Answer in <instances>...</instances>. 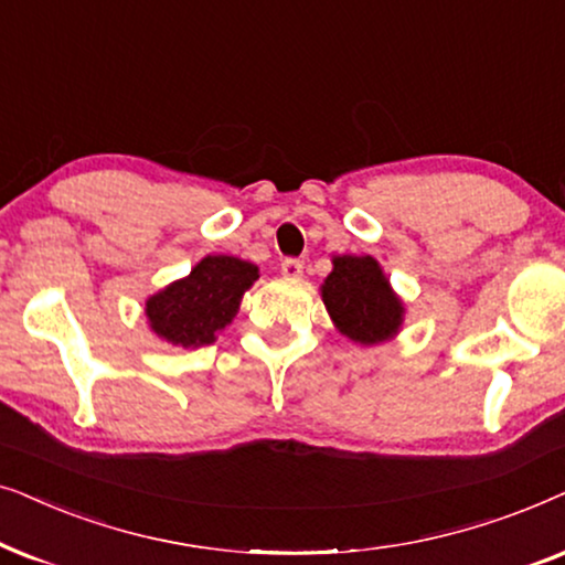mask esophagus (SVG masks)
<instances>
[{"instance_id": "obj_1", "label": "esophagus", "mask_w": 565, "mask_h": 565, "mask_svg": "<svg viewBox=\"0 0 565 565\" xmlns=\"http://www.w3.org/2000/svg\"><path fill=\"white\" fill-rule=\"evenodd\" d=\"M302 268L305 266H302V260H299V258H287L281 263V274L287 278H299V276H302Z\"/></svg>"}]
</instances>
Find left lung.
<instances>
[{"label": "left lung", "instance_id": "left-lung-1", "mask_svg": "<svg viewBox=\"0 0 565 565\" xmlns=\"http://www.w3.org/2000/svg\"><path fill=\"white\" fill-rule=\"evenodd\" d=\"M320 291L335 328L361 345L390 341L403 326L405 307L372 255H335Z\"/></svg>", "mask_w": 565, "mask_h": 565}]
</instances>
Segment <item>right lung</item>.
<instances>
[{"label": "right lung", "mask_w": 565, "mask_h": 565, "mask_svg": "<svg viewBox=\"0 0 565 565\" xmlns=\"http://www.w3.org/2000/svg\"><path fill=\"white\" fill-rule=\"evenodd\" d=\"M258 281V266L232 258L206 255L191 274L147 299V320L157 335L172 345L199 349L214 343L239 310V299Z\"/></svg>", "instance_id": "right-lung-1"}]
</instances>
